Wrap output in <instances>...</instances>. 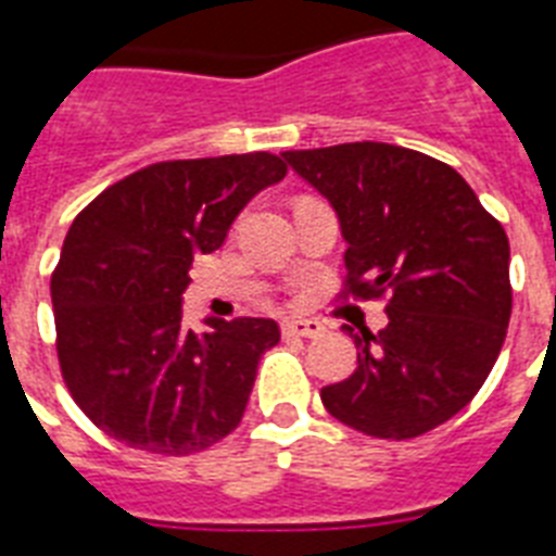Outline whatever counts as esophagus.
Masks as SVG:
<instances>
[{
	"label": "esophagus",
	"mask_w": 556,
	"mask_h": 556,
	"mask_svg": "<svg viewBox=\"0 0 556 556\" xmlns=\"http://www.w3.org/2000/svg\"><path fill=\"white\" fill-rule=\"evenodd\" d=\"M323 326L317 320H288L282 323V338H320Z\"/></svg>",
	"instance_id": "esophagus-1"
}]
</instances>
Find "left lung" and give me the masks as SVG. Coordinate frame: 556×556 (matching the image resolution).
I'll return each mask as SVG.
<instances>
[{
	"label": "left lung",
	"mask_w": 556,
	"mask_h": 556,
	"mask_svg": "<svg viewBox=\"0 0 556 556\" xmlns=\"http://www.w3.org/2000/svg\"><path fill=\"white\" fill-rule=\"evenodd\" d=\"M338 210L346 279L338 300H383L387 329L355 338L357 369L323 406L371 439L435 430L482 389L508 334L510 244L456 169L395 143L288 150Z\"/></svg>",
	"instance_id": "1"
}]
</instances>
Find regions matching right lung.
Returning a JSON list of instances; mask_svg holds the SVG:
<instances>
[{"label":"right lung","mask_w":556,"mask_h":556,"mask_svg":"<svg viewBox=\"0 0 556 556\" xmlns=\"http://www.w3.org/2000/svg\"><path fill=\"white\" fill-rule=\"evenodd\" d=\"M286 173L270 152L159 161L77 213L51 274L56 361L109 439L190 456L239 427L279 326L236 317L195 334L181 294L192 260L218 251L239 210Z\"/></svg>","instance_id":"obj_1"}]
</instances>
